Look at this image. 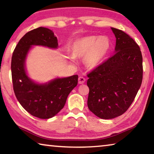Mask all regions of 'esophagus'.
Masks as SVG:
<instances>
[{
  "instance_id": "obj_1",
  "label": "esophagus",
  "mask_w": 154,
  "mask_h": 154,
  "mask_svg": "<svg viewBox=\"0 0 154 154\" xmlns=\"http://www.w3.org/2000/svg\"><path fill=\"white\" fill-rule=\"evenodd\" d=\"M78 82H79V84H83V83H84L85 82V77H83L82 76H80L79 77V79H78Z\"/></svg>"
}]
</instances>
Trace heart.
<instances>
[{
	"label": "heart",
	"mask_w": 154,
	"mask_h": 154,
	"mask_svg": "<svg viewBox=\"0 0 154 154\" xmlns=\"http://www.w3.org/2000/svg\"><path fill=\"white\" fill-rule=\"evenodd\" d=\"M110 40L105 36H88L78 40L74 45L76 57H85V62L90 68L97 66L108 53Z\"/></svg>",
	"instance_id": "obj_1"
}]
</instances>
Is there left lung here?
<instances>
[{"instance_id":"obj_1","label":"left lung","mask_w":154,"mask_h":154,"mask_svg":"<svg viewBox=\"0 0 154 154\" xmlns=\"http://www.w3.org/2000/svg\"><path fill=\"white\" fill-rule=\"evenodd\" d=\"M111 29L116 38V53L87 75L88 108L98 118L106 119L128 110L143 80L139 46L124 31Z\"/></svg>"}]
</instances>
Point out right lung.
I'll return each instance as SVG.
<instances>
[{"label": "right lung", "mask_w": 154, "mask_h": 154, "mask_svg": "<svg viewBox=\"0 0 154 154\" xmlns=\"http://www.w3.org/2000/svg\"><path fill=\"white\" fill-rule=\"evenodd\" d=\"M58 47V39L48 28L39 27L28 32L15 47L11 58L13 87L17 100L26 111L41 119H49L64 107L68 96L78 82V75L36 84L26 73L24 62L31 45Z\"/></svg>", "instance_id": "obj_1"}]
</instances>
